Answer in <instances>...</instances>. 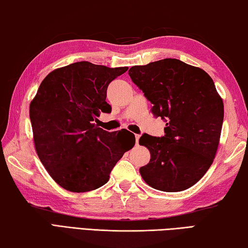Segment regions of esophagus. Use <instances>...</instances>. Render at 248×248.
I'll list each match as a JSON object with an SVG mask.
<instances>
[{"mask_svg":"<svg viewBox=\"0 0 248 248\" xmlns=\"http://www.w3.org/2000/svg\"><path fill=\"white\" fill-rule=\"evenodd\" d=\"M139 139H140L139 134H136V142H137V144H138V142H139Z\"/></svg>","mask_w":248,"mask_h":248,"instance_id":"1","label":"esophagus"}]
</instances>
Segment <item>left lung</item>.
I'll return each mask as SVG.
<instances>
[{"label": "left lung", "instance_id": "1", "mask_svg": "<svg viewBox=\"0 0 248 248\" xmlns=\"http://www.w3.org/2000/svg\"><path fill=\"white\" fill-rule=\"evenodd\" d=\"M132 82L166 120L165 136L143 134L139 144L151 158L140 174L154 189L176 192L202 178L216 157L223 124V100L210 75L177 59H163L129 70Z\"/></svg>", "mask_w": 248, "mask_h": 248}]
</instances>
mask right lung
Listing matches in <instances>:
<instances>
[{"instance_id": "right-lung-1", "label": "right lung", "mask_w": 248, "mask_h": 248, "mask_svg": "<svg viewBox=\"0 0 248 248\" xmlns=\"http://www.w3.org/2000/svg\"><path fill=\"white\" fill-rule=\"evenodd\" d=\"M127 70L75 62L50 72L31 102L36 152L64 189L86 192L102 187L116 163L136 143L128 130L108 132L93 124L100 111L111 110L107 87Z\"/></svg>"}]
</instances>
